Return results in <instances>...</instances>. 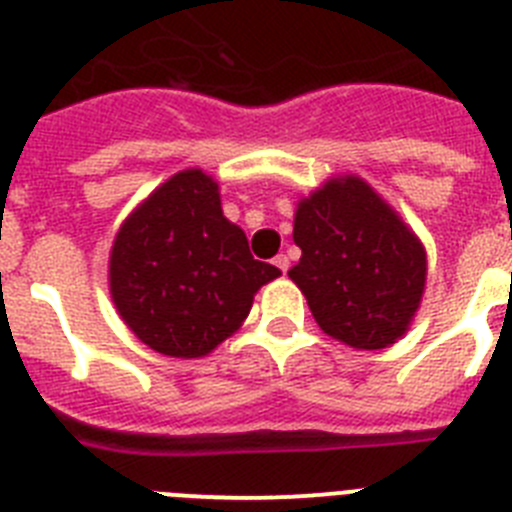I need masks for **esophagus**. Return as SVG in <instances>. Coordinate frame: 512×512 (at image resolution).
Wrapping results in <instances>:
<instances>
[{
	"mask_svg": "<svg viewBox=\"0 0 512 512\" xmlns=\"http://www.w3.org/2000/svg\"><path fill=\"white\" fill-rule=\"evenodd\" d=\"M274 266H277V269L282 271V274H287V269H289V259H287V256H284V253H279L277 259H274Z\"/></svg>",
	"mask_w": 512,
	"mask_h": 512,
	"instance_id": "obj_1",
	"label": "esophagus"
}]
</instances>
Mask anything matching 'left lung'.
Wrapping results in <instances>:
<instances>
[{"label": "left lung", "instance_id": "left-lung-1", "mask_svg": "<svg viewBox=\"0 0 512 512\" xmlns=\"http://www.w3.org/2000/svg\"><path fill=\"white\" fill-rule=\"evenodd\" d=\"M292 238L302 256L289 279L323 333L356 351L408 333L425 292V246L361 176H330L302 197Z\"/></svg>", "mask_w": 512, "mask_h": 512}]
</instances>
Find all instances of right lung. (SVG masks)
Here are the masks:
<instances>
[{"label":"right lung","instance_id":"add662e5","mask_svg":"<svg viewBox=\"0 0 512 512\" xmlns=\"http://www.w3.org/2000/svg\"><path fill=\"white\" fill-rule=\"evenodd\" d=\"M279 274L253 259L202 169L179 171L153 189L125 217L110 251L117 315L148 348L174 359L212 354Z\"/></svg>","mask_w":512,"mask_h":512}]
</instances>
